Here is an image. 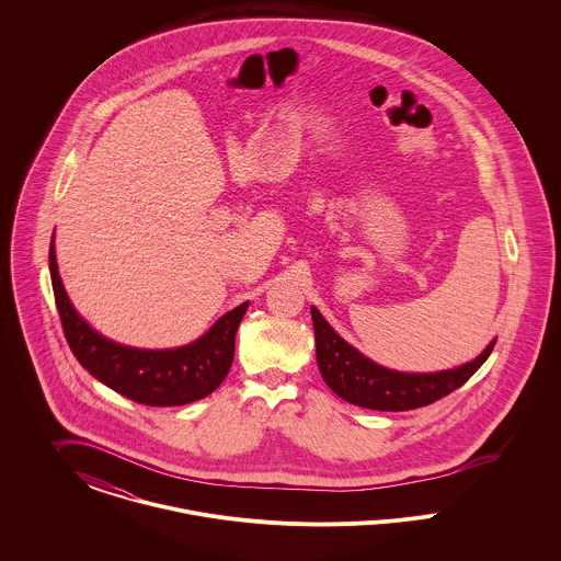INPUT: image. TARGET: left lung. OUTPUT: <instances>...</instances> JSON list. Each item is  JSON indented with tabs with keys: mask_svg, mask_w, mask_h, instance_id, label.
I'll use <instances>...</instances> for the list:
<instances>
[{
	"mask_svg": "<svg viewBox=\"0 0 561 561\" xmlns=\"http://www.w3.org/2000/svg\"><path fill=\"white\" fill-rule=\"evenodd\" d=\"M318 366L325 385L343 400L370 410L401 412L423 408L433 401L450 396L462 387L492 353L490 343L478 359L446 373L403 374L376 366L359 351L347 345L321 318L320 311L311 307Z\"/></svg>",
	"mask_w": 561,
	"mask_h": 561,
	"instance_id": "8db88e82",
	"label": "left lung"
}]
</instances>
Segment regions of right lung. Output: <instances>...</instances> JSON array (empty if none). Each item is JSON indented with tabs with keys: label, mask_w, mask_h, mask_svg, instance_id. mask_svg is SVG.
Wrapping results in <instances>:
<instances>
[{
	"label": "right lung",
	"mask_w": 561,
	"mask_h": 561,
	"mask_svg": "<svg viewBox=\"0 0 561 561\" xmlns=\"http://www.w3.org/2000/svg\"><path fill=\"white\" fill-rule=\"evenodd\" d=\"M54 302L65 339L81 366L119 396L145 405H183L210 396L225 380L236 355V334L248 302L214 323L187 347L142 351L122 347L94 332L71 307L58 277L50 243Z\"/></svg>",
	"instance_id": "obj_1"
}]
</instances>
